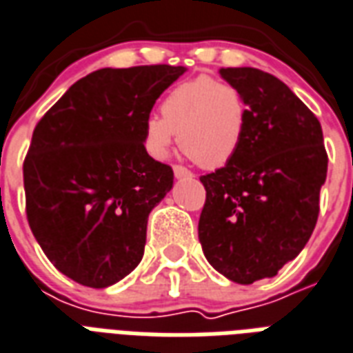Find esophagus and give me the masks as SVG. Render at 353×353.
<instances>
[{
    "mask_svg": "<svg viewBox=\"0 0 353 353\" xmlns=\"http://www.w3.org/2000/svg\"><path fill=\"white\" fill-rule=\"evenodd\" d=\"M174 176L177 177V179H183V177H192V174L185 168V166H179L176 165L174 166Z\"/></svg>",
    "mask_w": 353,
    "mask_h": 353,
    "instance_id": "1",
    "label": "esophagus"
}]
</instances>
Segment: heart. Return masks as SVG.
<instances>
[{"label": "heart", "instance_id": "heart-1", "mask_svg": "<svg viewBox=\"0 0 353 353\" xmlns=\"http://www.w3.org/2000/svg\"><path fill=\"white\" fill-rule=\"evenodd\" d=\"M248 125V103L231 83L198 75L176 85L161 101V117H150L142 142L153 159L168 157L176 142L201 168L230 163L241 150Z\"/></svg>", "mask_w": 353, "mask_h": 353}]
</instances>
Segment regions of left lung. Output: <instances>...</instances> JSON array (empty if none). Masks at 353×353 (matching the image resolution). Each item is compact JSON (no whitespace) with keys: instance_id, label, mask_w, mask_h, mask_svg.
<instances>
[{"instance_id":"1","label":"left lung","mask_w":353,"mask_h":353,"mask_svg":"<svg viewBox=\"0 0 353 353\" xmlns=\"http://www.w3.org/2000/svg\"><path fill=\"white\" fill-rule=\"evenodd\" d=\"M248 103V125L230 163L201 176L198 236L231 281L274 278L307 244L319 219L327 153L319 118L283 81L257 68H220Z\"/></svg>"}]
</instances>
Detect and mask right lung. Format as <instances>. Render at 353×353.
I'll return each instance as SVG.
<instances>
[{
	"mask_svg": "<svg viewBox=\"0 0 353 353\" xmlns=\"http://www.w3.org/2000/svg\"><path fill=\"white\" fill-rule=\"evenodd\" d=\"M183 66L101 68L83 77L37 123L23 161L26 212L59 272L105 289L133 272L148 216L174 172L148 155L144 122Z\"/></svg>",
	"mask_w": 353,
	"mask_h": 353,
	"instance_id": "add662e5",
	"label": "right lung"
}]
</instances>
